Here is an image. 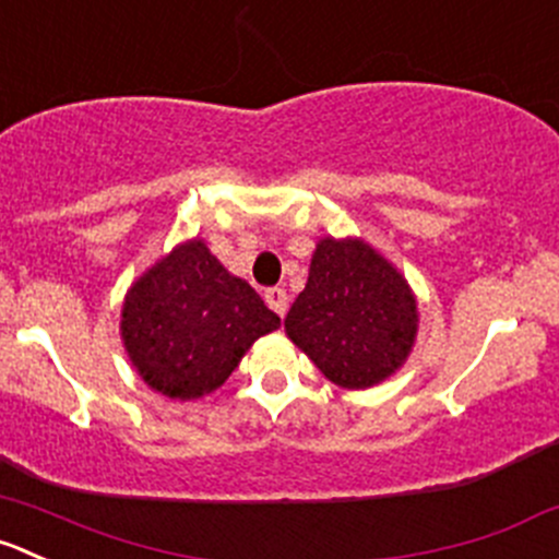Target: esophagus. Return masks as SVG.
<instances>
[{
	"label": "esophagus",
	"instance_id": "34e87169",
	"mask_svg": "<svg viewBox=\"0 0 559 559\" xmlns=\"http://www.w3.org/2000/svg\"><path fill=\"white\" fill-rule=\"evenodd\" d=\"M264 300H267V306L273 308L278 317H284L286 308H289V295H286V289H281V286H273V289L264 292Z\"/></svg>",
	"mask_w": 559,
	"mask_h": 559
}]
</instances>
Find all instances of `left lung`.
I'll use <instances>...</instances> for the list:
<instances>
[{
    "label": "left lung",
    "mask_w": 559,
    "mask_h": 559,
    "mask_svg": "<svg viewBox=\"0 0 559 559\" xmlns=\"http://www.w3.org/2000/svg\"><path fill=\"white\" fill-rule=\"evenodd\" d=\"M284 328L330 382L366 390L409 357L417 302L404 275L366 240L324 237Z\"/></svg>",
    "instance_id": "1"
}]
</instances>
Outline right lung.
Returning <instances> with one entry per match:
<instances>
[{
  "instance_id": "add662e5",
  "label": "right lung",
  "mask_w": 559,
  "mask_h": 559,
  "mask_svg": "<svg viewBox=\"0 0 559 559\" xmlns=\"http://www.w3.org/2000/svg\"><path fill=\"white\" fill-rule=\"evenodd\" d=\"M281 328L251 284L231 275L207 242L177 246L128 289L124 352L139 377L169 399L191 401L229 379L253 341Z\"/></svg>"
}]
</instances>
